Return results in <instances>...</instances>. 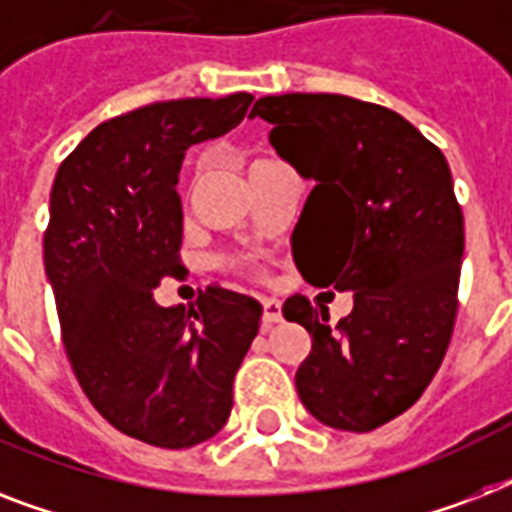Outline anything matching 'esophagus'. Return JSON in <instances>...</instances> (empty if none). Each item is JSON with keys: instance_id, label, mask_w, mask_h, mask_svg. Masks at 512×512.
I'll return each instance as SVG.
<instances>
[{"instance_id": "obj_1", "label": "esophagus", "mask_w": 512, "mask_h": 512, "mask_svg": "<svg viewBox=\"0 0 512 512\" xmlns=\"http://www.w3.org/2000/svg\"><path fill=\"white\" fill-rule=\"evenodd\" d=\"M281 321V303L279 300H263V329H271Z\"/></svg>"}]
</instances>
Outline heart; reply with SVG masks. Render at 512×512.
Wrapping results in <instances>:
<instances>
[{
  "label": "heart",
  "mask_w": 512,
  "mask_h": 512,
  "mask_svg": "<svg viewBox=\"0 0 512 512\" xmlns=\"http://www.w3.org/2000/svg\"><path fill=\"white\" fill-rule=\"evenodd\" d=\"M268 167H281V164L271 162V159H255V162L249 164V172H252V170H268ZM220 263H223L225 268H231V271L247 273V276H257V279H263V276H265V268L257 263L255 257L231 255V257H223Z\"/></svg>",
  "instance_id": "1"
}]
</instances>
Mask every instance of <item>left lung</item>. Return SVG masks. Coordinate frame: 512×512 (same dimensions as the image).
I'll use <instances>...</instances> for the list:
<instances>
[{
  "mask_svg": "<svg viewBox=\"0 0 512 512\" xmlns=\"http://www.w3.org/2000/svg\"><path fill=\"white\" fill-rule=\"evenodd\" d=\"M252 116L316 183L295 228L303 279L353 289L337 327L305 295L281 308L313 337L297 393L329 428L369 433L422 396L452 340L465 249L452 172L441 148L377 103L287 92L257 100Z\"/></svg>",
  "mask_w": 512,
  "mask_h": 512,
  "instance_id": "1",
  "label": "left lung"
}]
</instances>
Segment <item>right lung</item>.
<instances>
[{
    "label": "right lung",
    "mask_w": 512,
    "mask_h": 512,
    "mask_svg": "<svg viewBox=\"0 0 512 512\" xmlns=\"http://www.w3.org/2000/svg\"><path fill=\"white\" fill-rule=\"evenodd\" d=\"M252 95L180 98L98 124L63 159L50 193L44 271L84 396L143 444L188 449L223 428L260 303L220 284L162 308L154 289L183 273L185 151L244 119Z\"/></svg>",
    "instance_id": "add662e5"
}]
</instances>
